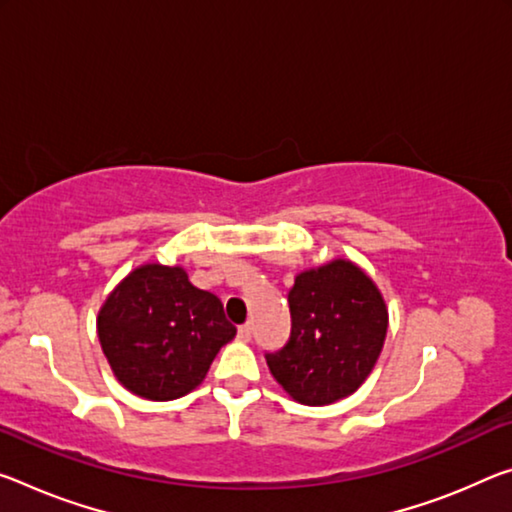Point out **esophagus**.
Returning a JSON list of instances; mask_svg holds the SVG:
<instances>
[{
    "label": "esophagus",
    "instance_id": "esophagus-1",
    "mask_svg": "<svg viewBox=\"0 0 512 512\" xmlns=\"http://www.w3.org/2000/svg\"><path fill=\"white\" fill-rule=\"evenodd\" d=\"M237 335L241 342H250V339H253V323H243V326H239Z\"/></svg>",
    "mask_w": 512,
    "mask_h": 512
}]
</instances>
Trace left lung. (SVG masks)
<instances>
[{"instance_id": "1", "label": "left lung", "mask_w": 512, "mask_h": 512, "mask_svg": "<svg viewBox=\"0 0 512 512\" xmlns=\"http://www.w3.org/2000/svg\"><path fill=\"white\" fill-rule=\"evenodd\" d=\"M291 332L266 364L303 405L353 394L376 364L387 335L385 300L358 266L335 259L300 273L287 294Z\"/></svg>"}]
</instances>
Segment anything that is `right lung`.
Listing matches in <instances>:
<instances>
[{
  "label": "right lung",
  "mask_w": 512,
  "mask_h": 512,
  "mask_svg": "<svg viewBox=\"0 0 512 512\" xmlns=\"http://www.w3.org/2000/svg\"><path fill=\"white\" fill-rule=\"evenodd\" d=\"M97 335L129 392L173 401L202 383L237 328L225 319L221 300L193 287L180 266L145 264L111 291Z\"/></svg>",
  "instance_id": "add662e5"
}]
</instances>
